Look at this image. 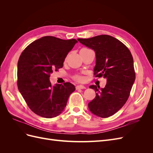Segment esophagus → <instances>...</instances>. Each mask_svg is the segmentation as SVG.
<instances>
[{"mask_svg": "<svg viewBox=\"0 0 153 153\" xmlns=\"http://www.w3.org/2000/svg\"><path fill=\"white\" fill-rule=\"evenodd\" d=\"M85 89V87L84 86V85H77L76 86V89L78 90V89Z\"/></svg>", "mask_w": 153, "mask_h": 153, "instance_id": "esophagus-1", "label": "esophagus"}]
</instances>
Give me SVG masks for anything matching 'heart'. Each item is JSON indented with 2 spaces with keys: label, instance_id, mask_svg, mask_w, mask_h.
Instances as JSON below:
<instances>
[{
  "label": "heart",
  "instance_id": "obj_1",
  "mask_svg": "<svg viewBox=\"0 0 153 153\" xmlns=\"http://www.w3.org/2000/svg\"><path fill=\"white\" fill-rule=\"evenodd\" d=\"M75 79L76 80H77V81H82V78L81 76H76L75 77Z\"/></svg>",
  "mask_w": 153,
  "mask_h": 153
}]
</instances>
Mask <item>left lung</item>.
I'll use <instances>...</instances> for the list:
<instances>
[{
    "mask_svg": "<svg viewBox=\"0 0 153 153\" xmlns=\"http://www.w3.org/2000/svg\"><path fill=\"white\" fill-rule=\"evenodd\" d=\"M78 41L95 52V77L106 79L104 88L89 87L95 90L96 97L88 106L95 115L108 117L121 109L129 98L135 80L132 55L121 41L111 36L100 35Z\"/></svg>",
    "mask_w": 153,
    "mask_h": 153,
    "instance_id": "8db88e82",
    "label": "left lung"
}]
</instances>
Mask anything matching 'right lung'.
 I'll return each mask as SVG.
<instances>
[{
  "mask_svg": "<svg viewBox=\"0 0 153 153\" xmlns=\"http://www.w3.org/2000/svg\"><path fill=\"white\" fill-rule=\"evenodd\" d=\"M78 41L45 36L31 43L23 51L18 62V90L30 109L45 118L61 114L75 87L69 82L52 86L53 71L63 66L68 53Z\"/></svg>",
  "mask_w": 153,
  "mask_h": 153,
  "instance_id": "obj_1",
  "label": "right lung"
}]
</instances>
